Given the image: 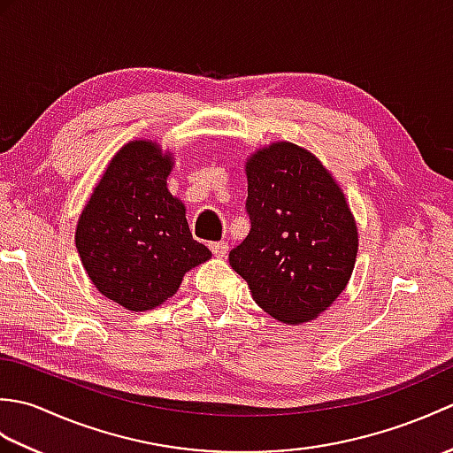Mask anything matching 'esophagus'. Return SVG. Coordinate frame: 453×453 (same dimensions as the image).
<instances>
[{"label":"esophagus","instance_id":"esophagus-1","mask_svg":"<svg viewBox=\"0 0 453 453\" xmlns=\"http://www.w3.org/2000/svg\"><path fill=\"white\" fill-rule=\"evenodd\" d=\"M210 249H211V253H214V257H218V258H224L227 255V251H229L227 243H224V242L210 243Z\"/></svg>","mask_w":453,"mask_h":453}]
</instances>
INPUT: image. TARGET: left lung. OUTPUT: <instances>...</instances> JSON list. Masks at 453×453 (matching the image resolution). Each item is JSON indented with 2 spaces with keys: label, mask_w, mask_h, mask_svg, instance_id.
Listing matches in <instances>:
<instances>
[{
  "label": "left lung",
  "mask_w": 453,
  "mask_h": 453,
  "mask_svg": "<svg viewBox=\"0 0 453 453\" xmlns=\"http://www.w3.org/2000/svg\"><path fill=\"white\" fill-rule=\"evenodd\" d=\"M251 232L229 265L274 319L302 325L323 313L350 280L358 229L341 187L313 153L290 142L245 163Z\"/></svg>",
  "instance_id": "left-lung-1"
}]
</instances>
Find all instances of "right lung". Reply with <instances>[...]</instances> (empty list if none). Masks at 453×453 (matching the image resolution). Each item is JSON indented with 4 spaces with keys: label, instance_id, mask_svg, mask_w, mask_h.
I'll use <instances>...</instances> for the list:
<instances>
[{
    "label": "right lung",
    "instance_id": "obj_1",
    "mask_svg": "<svg viewBox=\"0 0 453 453\" xmlns=\"http://www.w3.org/2000/svg\"><path fill=\"white\" fill-rule=\"evenodd\" d=\"M171 153L134 140L120 148L85 204L75 247L95 288L128 311L161 305L211 257L192 239L185 204L167 188Z\"/></svg>",
    "mask_w": 453,
    "mask_h": 453
}]
</instances>
